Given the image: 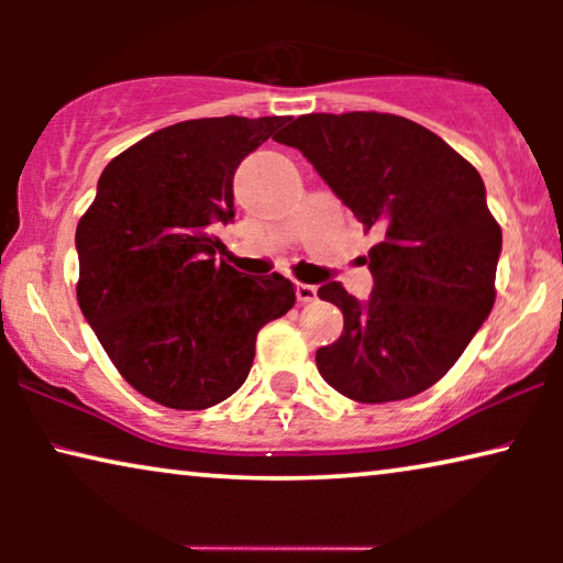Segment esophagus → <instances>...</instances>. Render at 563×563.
Returning <instances> with one entry per match:
<instances>
[{"mask_svg":"<svg viewBox=\"0 0 563 563\" xmlns=\"http://www.w3.org/2000/svg\"><path fill=\"white\" fill-rule=\"evenodd\" d=\"M297 299L302 305L314 302V299H318V287H314V284H302V282H299L297 284Z\"/></svg>","mask_w":563,"mask_h":563,"instance_id":"34e87169","label":"esophagus"}]
</instances>
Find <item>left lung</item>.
<instances>
[{
  "instance_id": "obj_1",
  "label": "left lung",
  "mask_w": 563,
  "mask_h": 563,
  "mask_svg": "<svg viewBox=\"0 0 563 563\" xmlns=\"http://www.w3.org/2000/svg\"><path fill=\"white\" fill-rule=\"evenodd\" d=\"M276 141L302 151L364 230L372 297L341 282L318 297L343 312V333L314 361L356 402L420 395L456 364L495 305L503 230L476 168L418 122L384 112L302 114Z\"/></svg>"
}]
</instances>
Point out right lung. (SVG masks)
I'll return each instance as SVG.
<instances>
[{
	"instance_id": "add662e5",
	"label": "right lung",
	"mask_w": 563,
	"mask_h": 563,
	"mask_svg": "<svg viewBox=\"0 0 563 563\" xmlns=\"http://www.w3.org/2000/svg\"><path fill=\"white\" fill-rule=\"evenodd\" d=\"M284 118H202L156 130L112 158L76 225L84 318L130 387L174 410L241 389L256 335L295 307L282 274L245 276L214 225L233 220V176Z\"/></svg>"
}]
</instances>
